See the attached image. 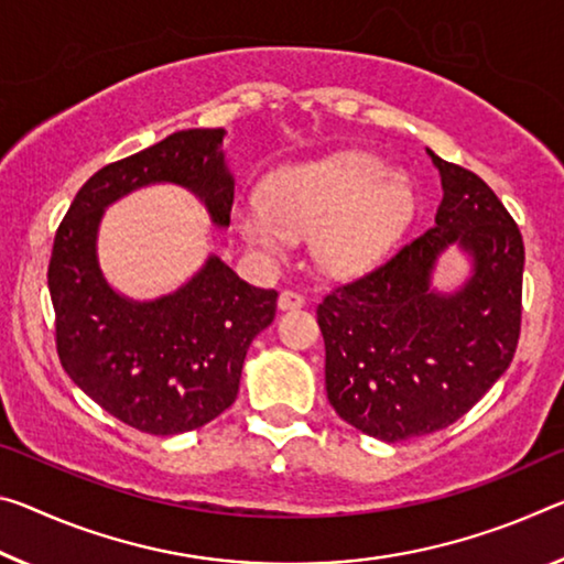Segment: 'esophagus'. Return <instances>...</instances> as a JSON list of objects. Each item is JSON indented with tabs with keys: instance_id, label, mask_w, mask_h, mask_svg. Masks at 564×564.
Segmentation results:
<instances>
[{
	"instance_id": "1",
	"label": "esophagus",
	"mask_w": 564,
	"mask_h": 564,
	"mask_svg": "<svg viewBox=\"0 0 564 564\" xmlns=\"http://www.w3.org/2000/svg\"><path fill=\"white\" fill-rule=\"evenodd\" d=\"M301 306H306V299H303L296 291H283L279 296L281 311H291V308H301Z\"/></svg>"
}]
</instances>
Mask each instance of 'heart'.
Returning <instances> with one entry per match:
<instances>
[{"instance_id": "obj_1", "label": "heart", "mask_w": 564, "mask_h": 564, "mask_svg": "<svg viewBox=\"0 0 564 564\" xmlns=\"http://www.w3.org/2000/svg\"><path fill=\"white\" fill-rule=\"evenodd\" d=\"M414 195L387 163L366 153L285 167L268 200L236 208L240 234L268 256H283L291 236L316 228L314 256L334 275H359L389 253L411 216Z\"/></svg>"}]
</instances>
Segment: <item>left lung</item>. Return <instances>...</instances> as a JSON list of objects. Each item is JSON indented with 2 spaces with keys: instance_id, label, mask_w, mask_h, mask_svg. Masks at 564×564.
I'll use <instances>...</instances> for the list:
<instances>
[{
  "instance_id": "8db88e82",
  "label": "left lung",
  "mask_w": 564,
  "mask_h": 564,
  "mask_svg": "<svg viewBox=\"0 0 564 564\" xmlns=\"http://www.w3.org/2000/svg\"><path fill=\"white\" fill-rule=\"evenodd\" d=\"M434 228L318 303L326 394L364 434L404 442L449 426L495 387L517 351L524 243L514 218L471 170L446 163ZM459 245L473 275L431 289L435 258Z\"/></svg>"
}]
</instances>
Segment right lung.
I'll use <instances>...</instances> for the list:
<instances>
[{
	"label": "right lung",
	"mask_w": 564,
	"mask_h": 564,
	"mask_svg": "<svg viewBox=\"0 0 564 564\" xmlns=\"http://www.w3.org/2000/svg\"><path fill=\"white\" fill-rule=\"evenodd\" d=\"M223 135L220 128L181 130L97 170L52 246L47 285L62 369L107 414L145 434L193 432L234 404L248 346L271 326L279 293L240 281L210 256L175 293L124 299L97 263V228L107 205L153 183L187 187L226 228L236 181Z\"/></svg>",
	"instance_id": "obj_1"
}]
</instances>
